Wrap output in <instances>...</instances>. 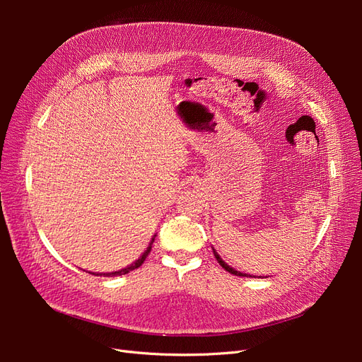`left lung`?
<instances>
[{
	"label": "left lung",
	"instance_id": "left-lung-1",
	"mask_svg": "<svg viewBox=\"0 0 362 362\" xmlns=\"http://www.w3.org/2000/svg\"><path fill=\"white\" fill-rule=\"evenodd\" d=\"M213 254H214L216 259L218 261V264H221V266H222V267H223V269H225L226 272H229V273H233V275H235V276H247V275H246V273H242V272H238V270H234V269H233L231 266H228V264H226V262H225V261H223V259L221 258V255H218V254H217V252H216V249H213ZM249 276H250V275H249Z\"/></svg>",
	"mask_w": 362,
	"mask_h": 362
}]
</instances>
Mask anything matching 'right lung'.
<instances>
[{
    "mask_svg": "<svg viewBox=\"0 0 362 362\" xmlns=\"http://www.w3.org/2000/svg\"><path fill=\"white\" fill-rule=\"evenodd\" d=\"M154 240H156V235H154V238L151 240V243H149V246H148V249L144 252V255H141L136 262H133V264L131 266H128V267H125V269H122V270H119V272H112V273H104L105 276H117V275H125V273H128V272H131V270H134V269H137V267H140L141 264H144V261L146 259V257L149 255V252H151V249H152V243H154ZM103 275V273H100V276Z\"/></svg>",
    "mask_w": 362,
    "mask_h": 362,
    "instance_id": "obj_1",
    "label": "right lung"
}]
</instances>
